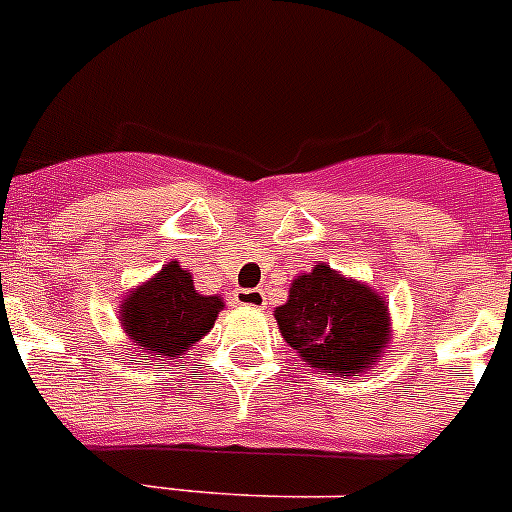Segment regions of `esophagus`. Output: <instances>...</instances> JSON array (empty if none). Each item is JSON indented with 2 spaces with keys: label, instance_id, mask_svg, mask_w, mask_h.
Wrapping results in <instances>:
<instances>
[{
  "label": "esophagus",
  "instance_id": "obj_1",
  "mask_svg": "<svg viewBox=\"0 0 512 512\" xmlns=\"http://www.w3.org/2000/svg\"><path fill=\"white\" fill-rule=\"evenodd\" d=\"M235 302L243 307H253V310H264L266 295L264 289H235Z\"/></svg>",
  "mask_w": 512,
  "mask_h": 512
}]
</instances>
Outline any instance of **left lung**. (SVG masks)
<instances>
[{
    "label": "left lung",
    "instance_id": "left-lung-1",
    "mask_svg": "<svg viewBox=\"0 0 512 512\" xmlns=\"http://www.w3.org/2000/svg\"><path fill=\"white\" fill-rule=\"evenodd\" d=\"M279 333L302 361L333 377H359L387 356L390 307L377 289L315 264L289 284V297L274 310Z\"/></svg>",
    "mask_w": 512,
    "mask_h": 512
}]
</instances>
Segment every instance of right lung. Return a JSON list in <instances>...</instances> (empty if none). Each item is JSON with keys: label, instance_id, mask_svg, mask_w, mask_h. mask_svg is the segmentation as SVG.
Masks as SVG:
<instances>
[{"label": "right lung", "instance_id": "right-lung-1", "mask_svg": "<svg viewBox=\"0 0 512 512\" xmlns=\"http://www.w3.org/2000/svg\"><path fill=\"white\" fill-rule=\"evenodd\" d=\"M225 307L220 295H200L192 271L169 261L158 274L130 289L120 305L122 333L148 361L184 359L207 336Z\"/></svg>", "mask_w": 512, "mask_h": 512}]
</instances>
